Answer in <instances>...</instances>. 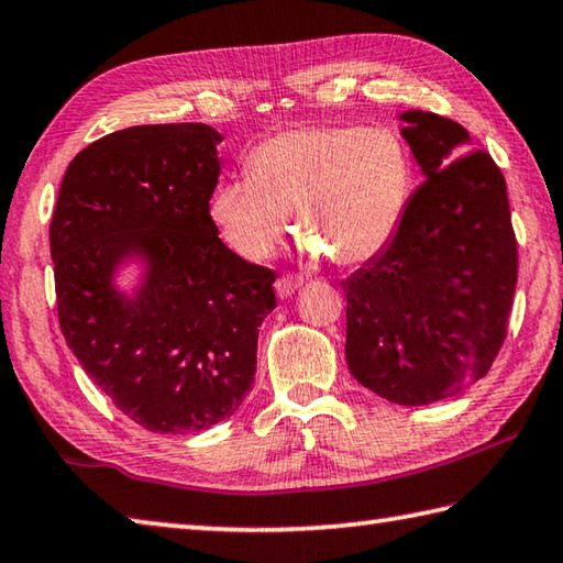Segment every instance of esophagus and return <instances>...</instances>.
Returning <instances> with one entry per match:
<instances>
[{
    "label": "esophagus",
    "mask_w": 563,
    "mask_h": 563,
    "mask_svg": "<svg viewBox=\"0 0 563 563\" xmlns=\"http://www.w3.org/2000/svg\"><path fill=\"white\" fill-rule=\"evenodd\" d=\"M300 285H302L300 275H283V278L275 280V292H278L280 300H285V298H290V295L298 292Z\"/></svg>",
    "instance_id": "obj_1"
}]
</instances>
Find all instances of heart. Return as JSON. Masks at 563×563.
Returning <instances> with one entry per match:
<instances>
[{"mask_svg": "<svg viewBox=\"0 0 563 563\" xmlns=\"http://www.w3.org/2000/svg\"><path fill=\"white\" fill-rule=\"evenodd\" d=\"M413 165L388 128H295L255 145L246 179L213 189L209 217L246 261H265L292 213L310 253L360 265L394 239L411 199Z\"/></svg>", "mask_w": 563, "mask_h": 563, "instance_id": "1", "label": "heart"}]
</instances>
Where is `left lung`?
Here are the masks:
<instances>
[{
  "label": "left lung",
  "mask_w": 563,
  "mask_h": 563,
  "mask_svg": "<svg viewBox=\"0 0 563 563\" xmlns=\"http://www.w3.org/2000/svg\"><path fill=\"white\" fill-rule=\"evenodd\" d=\"M423 184L388 246L342 283L346 366L398 406L455 396L489 372L507 336L517 241L507 184L457 122L404 110Z\"/></svg>",
  "instance_id": "left-lung-1"
}]
</instances>
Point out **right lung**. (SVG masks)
Here are the masks:
<instances>
[{
    "instance_id": "right-lung-1",
    "label": "right lung",
    "mask_w": 563,
    "mask_h": 563,
    "mask_svg": "<svg viewBox=\"0 0 563 563\" xmlns=\"http://www.w3.org/2000/svg\"><path fill=\"white\" fill-rule=\"evenodd\" d=\"M221 135L135 125L80 150L51 219L58 322L100 391L152 433H199L239 411L275 273L219 239L209 199ZM137 269L122 289L119 275Z\"/></svg>"
}]
</instances>
